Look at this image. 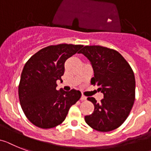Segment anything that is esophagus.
<instances>
[{"label": "esophagus", "mask_w": 151, "mask_h": 151, "mask_svg": "<svg viewBox=\"0 0 151 151\" xmlns=\"http://www.w3.org/2000/svg\"><path fill=\"white\" fill-rule=\"evenodd\" d=\"M81 101H86V100H87V97L84 96V95H82L81 97Z\"/></svg>", "instance_id": "1"}]
</instances>
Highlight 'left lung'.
I'll return each mask as SVG.
<instances>
[{"label": "left lung", "mask_w": 151, "mask_h": 151, "mask_svg": "<svg viewBox=\"0 0 151 151\" xmlns=\"http://www.w3.org/2000/svg\"><path fill=\"white\" fill-rule=\"evenodd\" d=\"M88 58L94 76L91 83L104 93L101 102L87 97L94 111L85 116L87 124L101 132L115 130L126 121L135 100V78L132 68L116 50L99 45L85 46L79 51Z\"/></svg>", "instance_id": "obj_1"}]
</instances>
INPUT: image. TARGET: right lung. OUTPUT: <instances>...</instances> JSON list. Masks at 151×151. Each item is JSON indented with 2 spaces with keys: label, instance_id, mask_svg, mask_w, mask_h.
I'll return each mask as SVG.
<instances>
[{
  "label": "right lung",
  "instance_id": "right-lung-1",
  "mask_svg": "<svg viewBox=\"0 0 151 151\" xmlns=\"http://www.w3.org/2000/svg\"><path fill=\"white\" fill-rule=\"evenodd\" d=\"M83 45L60 44L43 48L25 64L18 86L19 101L25 116L40 128L50 129L65 120L70 107L81 98L77 90L57 91L64 63Z\"/></svg>",
  "mask_w": 151,
  "mask_h": 151
}]
</instances>
